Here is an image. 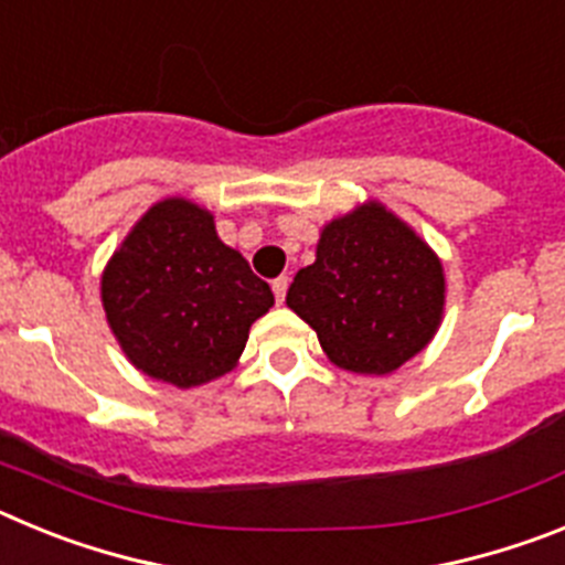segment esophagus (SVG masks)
Returning a JSON list of instances; mask_svg holds the SVG:
<instances>
[{
    "label": "esophagus",
    "mask_w": 565,
    "mask_h": 565,
    "mask_svg": "<svg viewBox=\"0 0 565 565\" xmlns=\"http://www.w3.org/2000/svg\"><path fill=\"white\" fill-rule=\"evenodd\" d=\"M288 282H291V279H288V277H277V279H274V282H271V291H274V297H277V302H286Z\"/></svg>",
    "instance_id": "34e87169"
}]
</instances>
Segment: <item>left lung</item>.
<instances>
[{"instance_id": "obj_1", "label": "left lung", "mask_w": 565, "mask_h": 565, "mask_svg": "<svg viewBox=\"0 0 565 565\" xmlns=\"http://www.w3.org/2000/svg\"><path fill=\"white\" fill-rule=\"evenodd\" d=\"M286 302L317 331L333 364L384 376L436 333L444 271L396 214L364 203L322 228L317 259L299 268Z\"/></svg>"}]
</instances>
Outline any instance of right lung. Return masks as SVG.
<instances>
[{
  "label": "right lung",
  "instance_id": "right-lung-1",
  "mask_svg": "<svg viewBox=\"0 0 565 565\" xmlns=\"http://www.w3.org/2000/svg\"><path fill=\"white\" fill-rule=\"evenodd\" d=\"M107 322L129 362L174 387L212 382L237 364L248 328L274 306L266 279L183 198L154 203L102 277Z\"/></svg>",
  "mask_w": 565,
  "mask_h": 565
}]
</instances>
